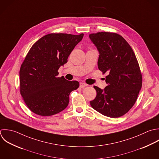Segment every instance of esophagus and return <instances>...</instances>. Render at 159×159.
<instances>
[{
    "label": "esophagus",
    "mask_w": 159,
    "mask_h": 159,
    "mask_svg": "<svg viewBox=\"0 0 159 159\" xmlns=\"http://www.w3.org/2000/svg\"><path fill=\"white\" fill-rule=\"evenodd\" d=\"M87 86V84H85V83H84V82H80V88H84V87H85Z\"/></svg>",
    "instance_id": "esophagus-1"
}]
</instances>
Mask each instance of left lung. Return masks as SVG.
Returning <instances> with one entry per match:
<instances>
[{
    "label": "left lung",
    "mask_w": 159,
    "mask_h": 159,
    "mask_svg": "<svg viewBox=\"0 0 159 159\" xmlns=\"http://www.w3.org/2000/svg\"><path fill=\"white\" fill-rule=\"evenodd\" d=\"M99 51L98 69L108 73L103 89L97 86L92 107L110 118H118L128 113L136 103L142 87L143 78L136 55L128 43L120 34L98 32L89 34Z\"/></svg>",
    "instance_id": "left-lung-1"
}]
</instances>
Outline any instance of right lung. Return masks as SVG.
<instances>
[{"label":"right lung","instance_id":"obj_1","mask_svg":"<svg viewBox=\"0 0 159 159\" xmlns=\"http://www.w3.org/2000/svg\"><path fill=\"white\" fill-rule=\"evenodd\" d=\"M83 36V33H50L30 48L20 69V92L33 113L51 116L67 107L70 93L78 89L79 83L58 77L57 70L67 63L69 56Z\"/></svg>","mask_w":159,"mask_h":159}]
</instances>
